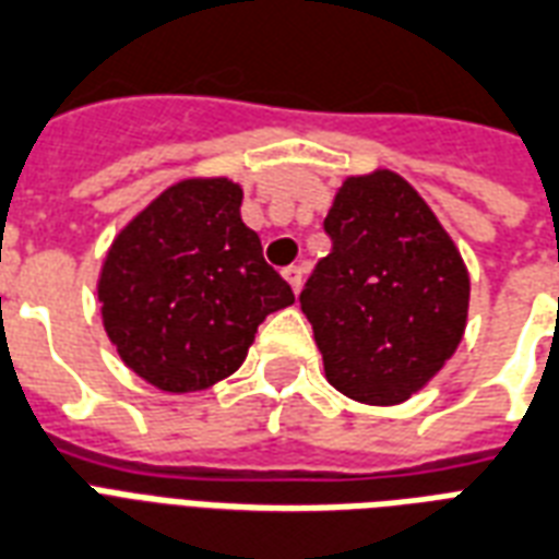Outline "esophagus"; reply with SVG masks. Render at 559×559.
Instances as JSON below:
<instances>
[{
    "mask_svg": "<svg viewBox=\"0 0 559 559\" xmlns=\"http://www.w3.org/2000/svg\"><path fill=\"white\" fill-rule=\"evenodd\" d=\"M283 276L288 280V285L295 288V295H300V288H304V280H306V267L304 264H292V267H285Z\"/></svg>",
    "mask_w": 559,
    "mask_h": 559,
    "instance_id": "esophagus-1",
    "label": "esophagus"
}]
</instances>
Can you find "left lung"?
I'll return each instance as SVG.
<instances>
[{"label":"left lung","instance_id":"8db88e82","mask_svg":"<svg viewBox=\"0 0 559 559\" xmlns=\"http://www.w3.org/2000/svg\"><path fill=\"white\" fill-rule=\"evenodd\" d=\"M333 241L300 292L326 380L392 406L442 371L463 338L468 271L413 185L392 170L350 176L324 221Z\"/></svg>","mask_w":559,"mask_h":559}]
</instances>
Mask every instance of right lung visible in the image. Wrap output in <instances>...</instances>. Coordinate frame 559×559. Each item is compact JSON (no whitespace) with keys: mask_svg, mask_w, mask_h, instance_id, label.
<instances>
[{"mask_svg":"<svg viewBox=\"0 0 559 559\" xmlns=\"http://www.w3.org/2000/svg\"><path fill=\"white\" fill-rule=\"evenodd\" d=\"M108 338L162 392H200L235 374L264 318L295 292L241 221V188L185 179L117 235L99 274Z\"/></svg>","mask_w":559,"mask_h":559,"instance_id":"right-lung-1","label":"right lung"}]
</instances>
